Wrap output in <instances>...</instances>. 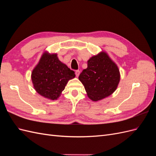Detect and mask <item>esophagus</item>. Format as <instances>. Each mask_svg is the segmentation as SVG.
Returning a JSON list of instances; mask_svg holds the SVG:
<instances>
[{
    "label": "esophagus",
    "instance_id": "1",
    "mask_svg": "<svg viewBox=\"0 0 156 156\" xmlns=\"http://www.w3.org/2000/svg\"><path fill=\"white\" fill-rule=\"evenodd\" d=\"M79 74H80V71L79 70H76V71H75V75H76L77 77L79 76Z\"/></svg>",
    "mask_w": 156,
    "mask_h": 156
}]
</instances>
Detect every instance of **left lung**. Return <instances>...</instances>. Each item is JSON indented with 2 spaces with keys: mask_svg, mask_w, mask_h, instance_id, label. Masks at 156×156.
<instances>
[{
  "mask_svg": "<svg viewBox=\"0 0 156 156\" xmlns=\"http://www.w3.org/2000/svg\"><path fill=\"white\" fill-rule=\"evenodd\" d=\"M88 67L79 76L88 98L96 101L114 92L120 79L119 68L105 52H101L88 60Z\"/></svg>",
  "mask_w": 156,
  "mask_h": 156,
  "instance_id": "obj_1",
  "label": "left lung"
}]
</instances>
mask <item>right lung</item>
Returning a JSON list of instances; mask_svg holds the SVG:
<instances>
[{
  "label": "right lung",
  "instance_id": "obj_1",
  "mask_svg": "<svg viewBox=\"0 0 156 156\" xmlns=\"http://www.w3.org/2000/svg\"><path fill=\"white\" fill-rule=\"evenodd\" d=\"M75 72L61 62L56 54L45 52L32 70L31 79L36 91L49 100H57Z\"/></svg>",
  "mask_w": 156,
  "mask_h": 156
}]
</instances>
